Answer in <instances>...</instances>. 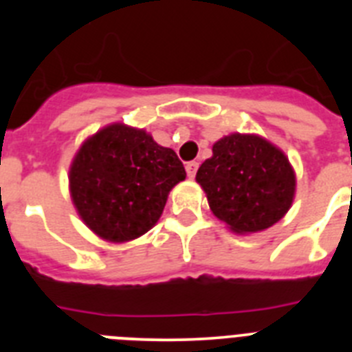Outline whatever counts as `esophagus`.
<instances>
[{
    "mask_svg": "<svg viewBox=\"0 0 352 352\" xmlns=\"http://www.w3.org/2000/svg\"><path fill=\"white\" fill-rule=\"evenodd\" d=\"M185 169H186V174H188V178H194L195 173H197V169H199V162H195V160L188 162V164L185 166Z\"/></svg>",
    "mask_w": 352,
    "mask_h": 352,
    "instance_id": "obj_1",
    "label": "esophagus"
}]
</instances>
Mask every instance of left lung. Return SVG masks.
<instances>
[{
  "label": "left lung",
  "mask_w": 352,
  "mask_h": 352,
  "mask_svg": "<svg viewBox=\"0 0 352 352\" xmlns=\"http://www.w3.org/2000/svg\"><path fill=\"white\" fill-rule=\"evenodd\" d=\"M210 210L236 234L284 219L296 194V173L280 148L256 133H229L195 174Z\"/></svg>",
  "instance_id": "obj_1"
}]
</instances>
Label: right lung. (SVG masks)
<instances>
[{"instance_id":"right-lung-1","label":"right lung","mask_w":352,"mask_h":352,"mask_svg":"<svg viewBox=\"0 0 352 352\" xmlns=\"http://www.w3.org/2000/svg\"><path fill=\"white\" fill-rule=\"evenodd\" d=\"M186 178L170 148L142 129L111 123L77 149L68 170L80 220L109 243H125L158 222L169 192Z\"/></svg>"}]
</instances>
